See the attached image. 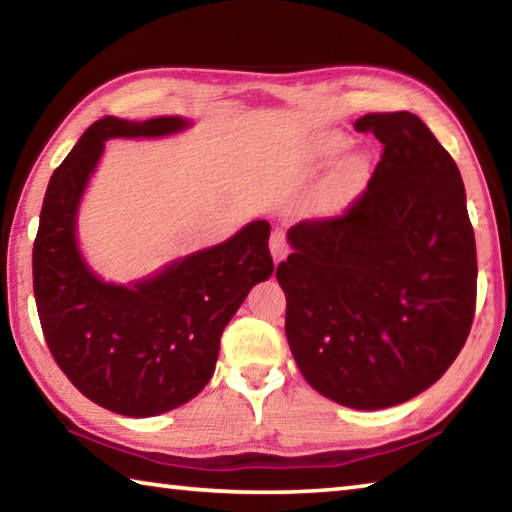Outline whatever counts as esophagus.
<instances>
[{"instance_id":"34e87169","label":"esophagus","mask_w":512,"mask_h":512,"mask_svg":"<svg viewBox=\"0 0 512 512\" xmlns=\"http://www.w3.org/2000/svg\"><path fill=\"white\" fill-rule=\"evenodd\" d=\"M271 255H273L275 264H280L282 259L289 255V244H287V237H284L282 230H275L271 235Z\"/></svg>"}]
</instances>
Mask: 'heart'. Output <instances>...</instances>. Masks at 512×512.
I'll return each instance as SVG.
<instances>
[{
	"instance_id": "heart-1",
	"label": "heart",
	"mask_w": 512,
	"mask_h": 512,
	"mask_svg": "<svg viewBox=\"0 0 512 512\" xmlns=\"http://www.w3.org/2000/svg\"><path fill=\"white\" fill-rule=\"evenodd\" d=\"M348 140L341 133H325L320 135L314 144V155L320 160L334 158L336 153H341ZM368 180V160L363 155H348V158L336 164V169L329 173L325 185L318 189L316 194V210L323 214H336L343 212L354 198L361 194V189L366 187Z\"/></svg>"
}]
</instances>
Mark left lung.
Returning a JSON list of instances; mask_svg holds the SVG:
<instances>
[{
	"label": "left lung",
	"instance_id": "obj_1",
	"mask_svg": "<svg viewBox=\"0 0 512 512\" xmlns=\"http://www.w3.org/2000/svg\"><path fill=\"white\" fill-rule=\"evenodd\" d=\"M359 133L384 144L345 212L300 221L277 266L287 341L307 384L377 411L427 391L470 334L476 246L461 171L413 112H370Z\"/></svg>",
	"mask_w": 512,
	"mask_h": 512
}]
</instances>
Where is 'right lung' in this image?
<instances>
[{"label": "right lung", "mask_w": 512, "mask_h": 512, "mask_svg": "<svg viewBox=\"0 0 512 512\" xmlns=\"http://www.w3.org/2000/svg\"><path fill=\"white\" fill-rule=\"evenodd\" d=\"M187 126L183 117L94 121L49 180L33 244V293L51 357L88 400L128 418L167 413L201 393L225 325L273 273L268 221L128 287L103 282L85 264L76 212L103 144Z\"/></svg>", "instance_id": "obj_1"}]
</instances>
